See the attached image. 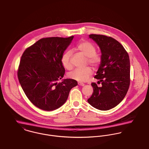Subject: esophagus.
<instances>
[{
	"label": "esophagus",
	"mask_w": 149,
	"mask_h": 149,
	"mask_svg": "<svg viewBox=\"0 0 149 149\" xmlns=\"http://www.w3.org/2000/svg\"><path fill=\"white\" fill-rule=\"evenodd\" d=\"M78 85H79V86H84L85 84H84L83 83H81V82H78Z\"/></svg>",
	"instance_id": "obj_1"
}]
</instances>
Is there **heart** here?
Instances as JSON below:
<instances>
[{
  "label": "heart",
  "instance_id": "b5f03b06",
  "mask_svg": "<svg viewBox=\"0 0 149 149\" xmlns=\"http://www.w3.org/2000/svg\"><path fill=\"white\" fill-rule=\"evenodd\" d=\"M75 48L82 54L87 57V60L89 64L93 66L99 65L101 61V57L99 54L96 53V47L92 43L88 41H83L78 43ZM71 54V52L68 50L65 52L61 57L62 64L65 69H70L72 67L70 63ZM92 74L91 68L86 67L83 69H75L69 73V77L72 79L83 82L88 80Z\"/></svg>",
  "mask_w": 149,
  "mask_h": 149
}]
</instances>
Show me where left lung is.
Wrapping results in <instances>:
<instances>
[{
  "label": "left lung",
  "instance_id": "left-lung-1",
  "mask_svg": "<svg viewBox=\"0 0 149 149\" xmlns=\"http://www.w3.org/2000/svg\"><path fill=\"white\" fill-rule=\"evenodd\" d=\"M99 46L101 62L95 78L102 86L92 83L93 92L87 100L93 107L107 111L117 106L125 97L130 85V60L123 46L114 38L100 34H90Z\"/></svg>",
  "mask_w": 149,
  "mask_h": 149
}]
</instances>
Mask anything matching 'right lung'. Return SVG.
Instances as JSON below:
<instances>
[{"label":"right lung","mask_w":149,"mask_h":149,"mask_svg":"<svg viewBox=\"0 0 149 149\" xmlns=\"http://www.w3.org/2000/svg\"><path fill=\"white\" fill-rule=\"evenodd\" d=\"M74 36L39 40L23 53L17 71L20 84L28 99L44 111H53L63 105L75 80L66 79L61 57Z\"/></svg>","instance_id":"obj_1"}]
</instances>
